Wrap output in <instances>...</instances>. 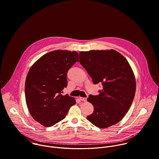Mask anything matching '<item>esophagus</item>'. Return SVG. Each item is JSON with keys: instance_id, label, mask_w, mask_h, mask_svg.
<instances>
[{"instance_id": "34e87169", "label": "esophagus", "mask_w": 159, "mask_h": 159, "mask_svg": "<svg viewBox=\"0 0 159 159\" xmlns=\"http://www.w3.org/2000/svg\"><path fill=\"white\" fill-rule=\"evenodd\" d=\"M79 99H80L81 101H83V102L87 101V98H84V97H79Z\"/></svg>"}]
</instances>
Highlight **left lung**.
<instances>
[{
  "instance_id": "obj_1",
  "label": "left lung",
  "mask_w": 159,
  "mask_h": 159,
  "mask_svg": "<svg viewBox=\"0 0 159 159\" xmlns=\"http://www.w3.org/2000/svg\"><path fill=\"white\" fill-rule=\"evenodd\" d=\"M79 60L93 83L103 86L98 95L87 98L94 110L87 119L100 129L117 124L129 110L135 93V77L129 63L113 49L82 51Z\"/></svg>"
}]
</instances>
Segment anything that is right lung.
Segmentation results:
<instances>
[{
	"instance_id": "obj_1",
	"label": "right lung",
	"mask_w": 159,
	"mask_h": 159,
	"mask_svg": "<svg viewBox=\"0 0 159 159\" xmlns=\"http://www.w3.org/2000/svg\"><path fill=\"white\" fill-rule=\"evenodd\" d=\"M79 61L75 51L56 50L42 56L30 67L25 84V100L33 119L45 127L62 120L73 105L74 97L62 95L67 73Z\"/></svg>"
}]
</instances>
